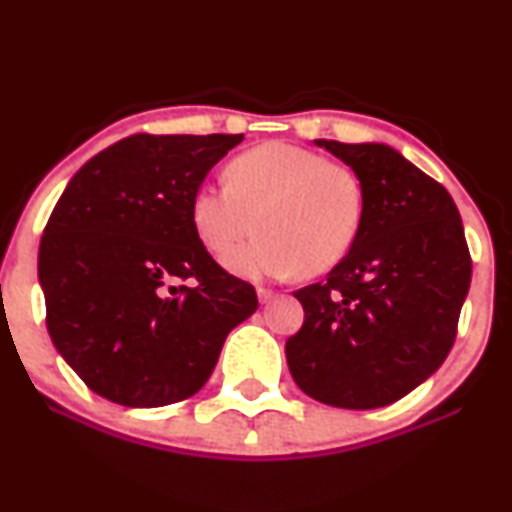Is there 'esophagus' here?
I'll use <instances>...</instances> for the list:
<instances>
[{"instance_id":"obj_1","label":"esophagus","mask_w":512,"mask_h":512,"mask_svg":"<svg viewBox=\"0 0 512 512\" xmlns=\"http://www.w3.org/2000/svg\"><path fill=\"white\" fill-rule=\"evenodd\" d=\"M257 296H260L262 303H272L276 298V293L272 289H264V286H257Z\"/></svg>"}]
</instances>
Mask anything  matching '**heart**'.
Segmentation results:
<instances>
[{
    "instance_id": "1",
    "label": "heart",
    "mask_w": 512,
    "mask_h": 512,
    "mask_svg": "<svg viewBox=\"0 0 512 512\" xmlns=\"http://www.w3.org/2000/svg\"><path fill=\"white\" fill-rule=\"evenodd\" d=\"M228 187L202 185L190 199L197 238L243 276L325 274L349 255L366 216L363 182L349 166L296 144L269 142L226 168Z\"/></svg>"
}]
</instances>
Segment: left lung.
Masks as SVG:
<instances>
[{"instance_id":"8db88e82","label":"left lung","mask_w":512,"mask_h":512,"mask_svg":"<svg viewBox=\"0 0 512 512\" xmlns=\"http://www.w3.org/2000/svg\"><path fill=\"white\" fill-rule=\"evenodd\" d=\"M315 144L361 178L366 216L327 281L293 293L305 320L286 342V361L317 402L387 407L431 378L455 344L472 281L460 211L392 146Z\"/></svg>"}]
</instances>
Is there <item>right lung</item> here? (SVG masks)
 Segmentation results:
<instances>
[{
    "mask_svg": "<svg viewBox=\"0 0 512 512\" xmlns=\"http://www.w3.org/2000/svg\"><path fill=\"white\" fill-rule=\"evenodd\" d=\"M243 134H132L93 156L52 209L38 252L48 332L96 395L166 407L202 390L252 284L197 238L190 199Z\"/></svg>",
    "mask_w": 512,
    "mask_h": 512,
    "instance_id": "obj_1",
    "label": "right lung"
}]
</instances>
